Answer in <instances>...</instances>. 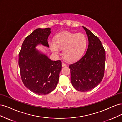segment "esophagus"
Here are the masks:
<instances>
[{
    "label": "esophagus",
    "mask_w": 122,
    "mask_h": 122,
    "mask_svg": "<svg viewBox=\"0 0 122 122\" xmlns=\"http://www.w3.org/2000/svg\"><path fill=\"white\" fill-rule=\"evenodd\" d=\"M66 66H67V65H66V64H65L64 62H62V67H66Z\"/></svg>",
    "instance_id": "esophagus-1"
}]
</instances>
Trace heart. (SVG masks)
I'll list each match as a JSON object with an SVG mask.
<instances>
[{
    "label": "heart",
    "instance_id": "heart-1",
    "mask_svg": "<svg viewBox=\"0 0 122 122\" xmlns=\"http://www.w3.org/2000/svg\"><path fill=\"white\" fill-rule=\"evenodd\" d=\"M87 45V39L83 34L79 33L63 32L57 34L55 41L51 40L49 46L51 50L55 54H59L61 49L68 61H75L83 55Z\"/></svg>",
    "mask_w": 122,
    "mask_h": 122
}]
</instances>
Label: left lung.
<instances>
[{
    "label": "left lung",
    "mask_w": 122,
    "mask_h": 122,
    "mask_svg": "<svg viewBox=\"0 0 122 122\" xmlns=\"http://www.w3.org/2000/svg\"><path fill=\"white\" fill-rule=\"evenodd\" d=\"M87 35L86 52L80 59L69 65L71 81L79 92H88L101 82L104 74L105 51L97 36L82 26Z\"/></svg>",
    "instance_id": "obj_1"
}]
</instances>
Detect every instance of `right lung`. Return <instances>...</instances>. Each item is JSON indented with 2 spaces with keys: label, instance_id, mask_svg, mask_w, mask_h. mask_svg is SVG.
<instances>
[{
  "label": "right lung",
  "instance_id": "add662e5",
  "mask_svg": "<svg viewBox=\"0 0 122 122\" xmlns=\"http://www.w3.org/2000/svg\"><path fill=\"white\" fill-rule=\"evenodd\" d=\"M50 28H37L24 40L19 53L22 81L36 94L46 95L56 88L61 70L60 60L52 61L36 49L40 44L49 47Z\"/></svg>",
  "mask_w": 122,
  "mask_h": 122
}]
</instances>
